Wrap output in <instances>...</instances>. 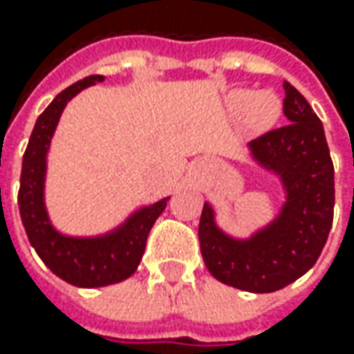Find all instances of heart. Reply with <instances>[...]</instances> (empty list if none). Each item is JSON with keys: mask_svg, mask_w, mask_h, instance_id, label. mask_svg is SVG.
I'll return each instance as SVG.
<instances>
[{"mask_svg": "<svg viewBox=\"0 0 354 354\" xmlns=\"http://www.w3.org/2000/svg\"><path fill=\"white\" fill-rule=\"evenodd\" d=\"M230 104H232L234 112H240V114L248 112L252 126H256V128H266V126L274 124L276 118L279 116V110H281L279 100L270 92L256 94L252 90H238L232 94Z\"/></svg>", "mask_w": 354, "mask_h": 354, "instance_id": "1", "label": "heart"}]
</instances>
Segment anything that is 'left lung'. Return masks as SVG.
I'll use <instances>...</instances> for the list:
<instances>
[{"instance_id": "left-lung-1", "label": "left lung", "mask_w": 354, "mask_h": 354, "mask_svg": "<svg viewBox=\"0 0 354 354\" xmlns=\"http://www.w3.org/2000/svg\"><path fill=\"white\" fill-rule=\"evenodd\" d=\"M290 124L252 140V157L286 189L279 214L246 240L225 234L205 203L198 242L205 266L226 286L252 293L278 292L317 262L333 225L335 169L323 124L299 90L283 82Z\"/></svg>"}]
</instances>
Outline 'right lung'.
<instances>
[{"label":"right lung","instance_id":"1","mask_svg":"<svg viewBox=\"0 0 354 354\" xmlns=\"http://www.w3.org/2000/svg\"><path fill=\"white\" fill-rule=\"evenodd\" d=\"M102 80L100 75L86 76L57 94L35 122L21 167L17 203L27 238L48 270L76 288H102L129 278L142 260L151 226L167 207V198L143 207L120 228L104 236H66L50 225L45 209V173L53 133L66 102L80 90Z\"/></svg>","mask_w":354,"mask_h":354}]
</instances>
